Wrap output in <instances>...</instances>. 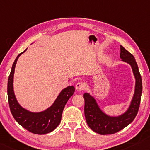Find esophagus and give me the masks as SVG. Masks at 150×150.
<instances>
[{"instance_id":"obj_1","label":"esophagus","mask_w":150,"mask_h":150,"mask_svg":"<svg viewBox=\"0 0 150 150\" xmlns=\"http://www.w3.org/2000/svg\"><path fill=\"white\" fill-rule=\"evenodd\" d=\"M84 88H85V86L83 85V83H81V82H78L75 86V89L77 91H82V90H84Z\"/></svg>"}]
</instances>
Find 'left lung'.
<instances>
[{
	"label": "left lung",
	"instance_id": "left-lung-1",
	"mask_svg": "<svg viewBox=\"0 0 150 150\" xmlns=\"http://www.w3.org/2000/svg\"><path fill=\"white\" fill-rule=\"evenodd\" d=\"M120 58L131 66L135 78L134 95L125 113L119 116H109L101 111L93 96L88 93L83 94L86 122L93 131L100 134H114L122 130L133 121L139 111L142 93V79L137 64L134 57L122 45H120Z\"/></svg>",
	"mask_w": 150,
	"mask_h": 150
}]
</instances>
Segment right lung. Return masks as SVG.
I'll list each match as a JSON object with an SVG mask.
<instances>
[{
  "label": "right lung",
  "mask_w": 150,
  "mask_h": 150,
  "mask_svg": "<svg viewBox=\"0 0 150 150\" xmlns=\"http://www.w3.org/2000/svg\"><path fill=\"white\" fill-rule=\"evenodd\" d=\"M26 49L17 56L13 64L11 73L8 79L7 94L10 110L14 119L25 129L34 134H47L53 131L60 123L63 109L67 101L74 93L75 88L70 86L63 89L53 105L41 112H31L23 108L19 104L15 96L13 75L18 59L24 52H26Z\"/></svg>",
  "instance_id": "right-lung-1"
}]
</instances>
